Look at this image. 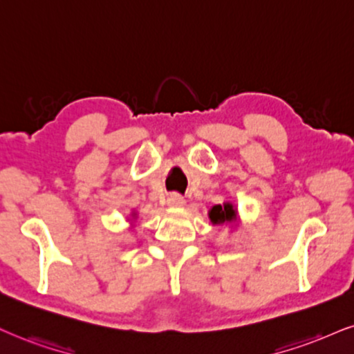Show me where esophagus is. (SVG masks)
I'll use <instances>...</instances> for the list:
<instances>
[{"instance_id":"1","label":"esophagus","mask_w":354,"mask_h":354,"mask_svg":"<svg viewBox=\"0 0 354 354\" xmlns=\"http://www.w3.org/2000/svg\"><path fill=\"white\" fill-rule=\"evenodd\" d=\"M167 205L170 208H180L185 205V198L178 194H172V195H169Z\"/></svg>"}]
</instances>
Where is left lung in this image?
Segmentation results:
<instances>
[{
    "mask_svg": "<svg viewBox=\"0 0 354 354\" xmlns=\"http://www.w3.org/2000/svg\"><path fill=\"white\" fill-rule=\"evenodd\" d=\"M213 225H223V223H233L236 220V208L233 207V203L226 202L223 205H215L212 207V210L208 212Z\"/></svg>",
    "mask_w": 354,
    "mask_h": 354,
    "instance_id": "left-lung-1",
    "label": "left lung"
}]
</instances>
